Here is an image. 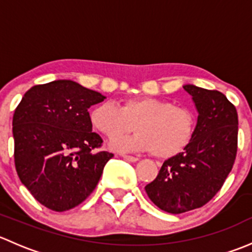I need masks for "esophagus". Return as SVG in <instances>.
Instances as JSON below:
<instances>
[{
	"label": "esophagus",
	"instance_id": "34e87169",
	"mask_svg": "<svg viewBox=\"0 0 252 252\" xmlns=\"http://www.w3.org/2000/svg\"><path fill=\"white\" fill-rule=\"evenodd\" d=\"M122 157H123L124 159H126V161L129 162H138L139 158L135 156H130V155H122Z\"/></svg>",
	"mask_w": 252,
	"mask_h": 252
}]
</instances>
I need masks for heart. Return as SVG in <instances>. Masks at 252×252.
<instances>
[{
  "instance_id": "obj_1",
  "label": "heart",
  "mask_w": 252,
  "mask_h": 252,
  "mask_svg": "<svg viewBox=\"0 0 252 252\" xmlns=\"http://www.w3.org/2000/svg\"><path fill=\"white\" fill-rule=\"evenodd\" d=\"M90 122L108 139L121 138L134 128L138 133L114 140L112 147L151 151L158 158L180 154L190 144L196 128L192 111L152 96L124 98L118 106L110 102L96 106L90 113Z\"/></svg>"
}]
</instances>
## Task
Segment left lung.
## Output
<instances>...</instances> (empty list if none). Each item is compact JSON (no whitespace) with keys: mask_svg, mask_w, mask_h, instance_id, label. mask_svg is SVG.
<instances>
[{"mask_svg":"<svg viewBox=\"0 0 252 252\" xmlns=\"http://www.w3.org/2000/svg\"><path fill=\"white\" fill-rule=\"evenodd\" d=\"M199 117L184 151L162 164L145 190L152 202L168 213L188 212L207 204L224 184L238 151L235 106L217 90L184 85Z\"/></svg>","mask_w":252,"mask_h":252,"instance_id":"left-lung-1","label":"left lung"}]
</instances>
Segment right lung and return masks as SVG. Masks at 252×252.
<instances>
[{
	"label": "right lung",
	"mask_w": 252,
	"mask_h": 252,
	"mask_svg": "<svg viewBox=\"0 0 252 252\" xmlns=\"http://www.w3.org/2000/svg\"><path fill=\"white\" fill-rule=\"evenodd\" d=\"M72 80H55L27 91L13 114L14 164L20 182L56 212L80 205L95 190L113 157L97 151L89 108L105 100Z\"/></svg>",
	"instance_id": "obj_1"
}]
</instances>
